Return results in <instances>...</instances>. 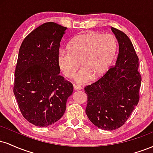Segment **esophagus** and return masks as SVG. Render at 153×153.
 I'll return each mask as SVG.
<instances>
[{"instance_id": "1", "label": "esophagus", "mask_w": 153, "mask_h": 153, "mask_svg": "<svg viewBox=\"0 0 153 153\" xmlns=\"http://www.w3.org/2000/svg\"><path fill=\"white\" fill-rule=\"evenodd\" d=\"M74 89L75 91H80L82 89V87L78 85H74Z\"/></svg>"}]
</instances>
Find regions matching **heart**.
Listing matches in <instances>:
<instances>
[{
    "label": "heart",
    "mask_w": 153,
    "mask_h": 153,
    "mask_svg": "<svg viewBox=\"0 0 153 153\" xmlns=\"http://www.w3.org/2000/svg\"><path fill=\"white\" fill-rule=\"evenodd\" d=\"M67 48L68 52L61 50L57 57L60 71L65 77L71 78L80 65L75 81L82 84L93 76L100 78L109 70L117 56L118 43L112 34L88 31L74 36Z\"/></svg>",
    "instance_id": "obj_1"
}]
</instances>
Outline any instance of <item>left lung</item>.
<instances>
[{
	"label": "left lung",
	"instance_id": "obj_1",
	"mask_svg": "<svg viewBox=\"0 0 153 153\" xmlns=\"http://www.w3.org/2000/svg\"><path fill=\"white\" fill-rule=\"evenodd\" d=\"M119 42L115 65L99 80L85 87V113L96 127L104 130L121 127L130 117L140 99L141 75L139 58L129 38L111 27Z\"/></svg>",
	"mask_w": 153,
	"mask_h": 153
}]
</instances>
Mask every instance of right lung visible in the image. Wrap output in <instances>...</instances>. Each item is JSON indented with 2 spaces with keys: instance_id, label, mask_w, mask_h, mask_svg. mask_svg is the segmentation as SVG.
Wrapping results in <instances>:
<instances>
[{
  "instance_id": "1",
  "label": "right lung",
  "mask_w": 153,
  "mask_h": 153,
  "mask_svg": "<svg viewBox=\"0 0 153 153\" xmlns=\"http://www.w3.org/2000/svg\"><path fill=\"white\" fill-rule=\"evenodd\" d=\"M66 27L47 22L24 39L19 49L13 94L23 117L35 126L47 127L64 114L71 82L59 75V45Z\"/></svg>"
}]
</instances>
